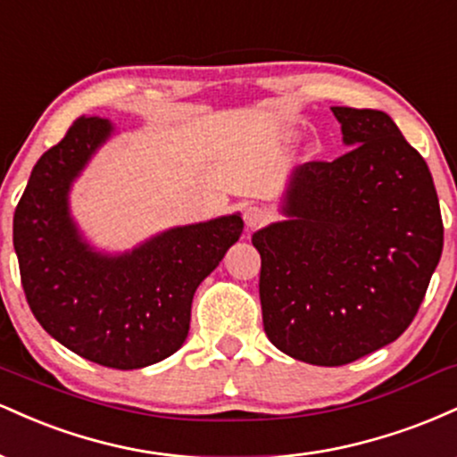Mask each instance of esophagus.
Instances as JSON below:
<instances>
[{
	"label": "esophagus",
	"instance_id": "34e87169",
	"mask_svg": "<svg viewBox=\"0 0 457 457\" xmlns=\"http://www.w3.org/2000/svg\"><path fill=\"white\" fill-rule=\"evenodd\" d=\"M243 219H245L246 228H249V229H258L266 221H269V212H266L264 208H260V206H246Z\"/></svg>",
	"mask_w": 457,
	"mask_h": 457
}]
</instances>
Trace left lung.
Instances as JSON below:
<instances>
[{"mask_svg":"<svg viewBox=\"0 0 457 457\" xmlns=\"http://www.w3.org/2000/svg\"><path fill=\"white\" fill-rule=\"evenodd\" d=\"M348 152L292 171L287 221L253 234L272 345L312 365L353 363L411 327L443 253L423 156L385 112L333 107Z\"/></svg>","mask_w":457,"mask_h":457,"instance_id":"1","label":"left lung"}]
</instances>
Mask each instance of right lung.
Wrapping results in <instances>:
<instances>
[{"instance_id": "1", "label": "right lung", "mask_w": 457, "mask_h": 457, "mask_svg": "<svg viewBox=\"0 0 457 457\" xmlns=\"http://www.w3.org/2000/svg\"><path fill=\"white\" fill-rule=\"evenodd\" d=\"M113 127L79 118L40 156L14 211L25 298L51 337L113 367L139 370L174 354L188 335L197 286L240 238V214L182 225L122 255L94 251L68 212V191Z\"/></svg>"}]
</instances>
